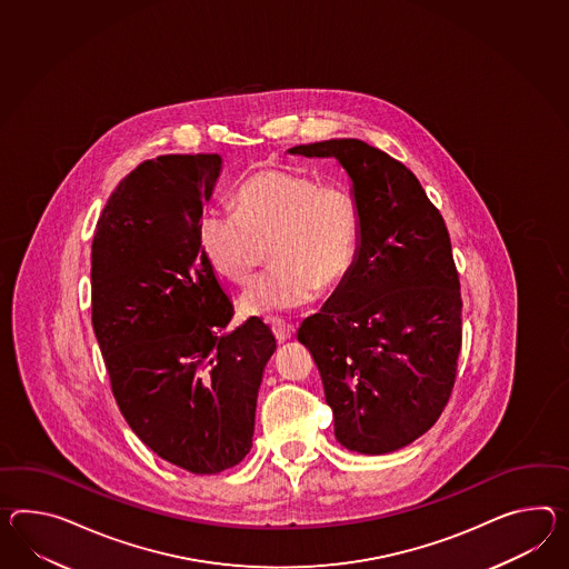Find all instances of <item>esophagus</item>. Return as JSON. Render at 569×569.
Returning <instances> with one entry per match:
<instances>
[{"label": "esophagus", "instance_id": "obj_1", "mask_svg": "<svg viewBox=\"0 0 569 569\" xmlns=\"http://www.w3.org/2000/svg\"><path fill=\"white\" fill-rule=\"evenodd\" d=\"M271 325V331L276 335V339H278L279 343H283V341H288L291 339L293 335H296V329L288 325V322H281V320H271L269 322Z\"/></svg>", "mask_w": 569, "mask_h": 569}]
</instances>
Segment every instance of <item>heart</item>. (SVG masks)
Masks as SVG:
<instances>
[{
	"mask_svg": "<svg viewBox=\"0 0 569 569\" xmlns=\"http://www.w3.org/2000/svg\"><path fill=\"white\" fill-rule=\"evenodd\" d=\"M238 211L211 208L197 223L209 267L247 283L271 250L273 269L240 298L247 315H278L310 305L351 273L361 240L358 197L343 182L290 170H261L242 182Z\"/></svg>",
	"mask_w": 569,
	"mask_h": 569,
	"instance_id": "b5f03b06",
	"label": "heart"
}]
</instances>
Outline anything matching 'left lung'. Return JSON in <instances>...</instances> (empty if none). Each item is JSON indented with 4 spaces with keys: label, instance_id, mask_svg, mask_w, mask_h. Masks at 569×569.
I'll list each match as a JSON object with an SVG mask.
<instances>
[{
    "label": "left lung",
    "instance_id": "left-lung-1",
    "mask_svg": "<svg viewBox=\"0 0 569 569\" xmlns=\"http://www.w3.org/2000/svg\"><path fill=\"white\" fill-rule=\"evenodd\" d=\"M288 152L335 158L361 209L356 264L298 339L317 361L337 442L395 452L430 430L455 387L462 300L450 236L416 174L375 146L327 139Z\"/></svg>",
    "mask_w": 569,
    "mask_h": 569
}]
</instances>
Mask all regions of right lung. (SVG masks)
<instances>
[{
  "label": "right lung",
  "mask_w": 569,
  "mask_h": 569,
  "mask_svg": "<svg viewBox=\"0 0 569 569\" xmlns=\"http://www.w3.org/2000/svg\"><path fill=\"white\" fill-rule=\"evenodd\" d=\"M220 153L160 156L112 191L92 240V327L129 428L160 458L216 475L249 455L276 337L234 317L197 242Z\"/></svg>",
  "instance_id": "obj_1"
}]
</instances>
